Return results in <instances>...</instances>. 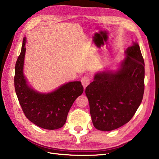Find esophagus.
<instances>
[{"label":"esophagus","instance_id":"1","mask_svg":"<svg viewBox=\"0 0 159 159\" xmlns=\"http://www.w3.org/2000/svg\"><path fill=\"white\" fill-rule=\"evenodd\" d=\"M90 79L89 76H88V75H85V76H83L81 79L82 85H83L84 88H85L88 85L90 84Z\"/></svg>","mask_w":159,"mask_h":159}]
</instances>
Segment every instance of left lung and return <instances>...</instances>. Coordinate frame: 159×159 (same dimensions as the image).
Here are the masks:
<instances>
[{
	"instance_id": "1",
	"label": "left lung",
	"mask_w": 159,
	"mask_h": 159,
	"mask_svg": "<svg viewBox=\"0 0 159 159\" xmlns=\"http://www.w3.org/2000/svg\"><path fill=\"white\" fill-rule=\"evenodd\" d=\"M116 72L98 73L85 88L95 128L111 131L130 121L140 105L144 90V61L138 43L125 51Z\"/></svg>"
}]
</instances>
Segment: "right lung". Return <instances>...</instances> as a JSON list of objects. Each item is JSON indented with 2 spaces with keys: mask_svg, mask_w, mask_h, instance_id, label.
<instances>
[{
  "mask_svg": "<svg viewBox=\"0 0 159 159\" xmlns=\"http://www.w3.org/2000/svg\"><path fill=\"white\" fill-rule=\"evenodd\" d=\"M26 38L15 64V89L26 117L35 125L47 130L60 128L66 123L74 102L83 92L80 81L67 83L50 93H40L29 87L23 74Z\"/></svg>",
  "mask_w": 159,
  "mask_h": 159,
  "instance_id": "right-lung-1",
  "label": "right lung"
}]
</instances>
